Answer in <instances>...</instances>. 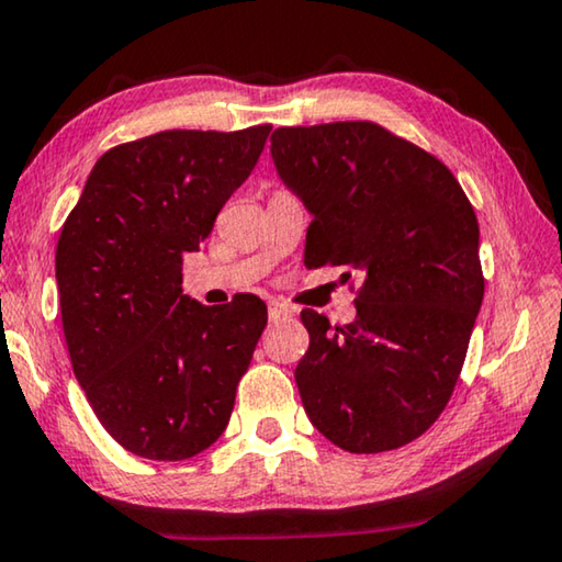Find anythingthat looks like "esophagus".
Returning <instances> with one entry per match:
<instances>
[{"instance_id": "obj_1", "label": "esophagus", "mask_w": 562, "mask_h": 562, "mask_svg": "<svg viewBox=\"0 0 562 562\" xmlns=\"http://www.w3.org/2000/svg\"><path fill=\"white\" fill-rule=\"evenodd\" d=\"M288 315H290V307H288V305L278 303V300H274V303H270V321L288 318Z\"/></svg>"}]
</instances>
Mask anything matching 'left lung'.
Segmentation results:
<instances>
[{
    "mask_svg": "<svg viewBox=\"0 0 562 562\" xmlns=\"http://www.w3.org/2000/svg\"><path fill=\"white\" fill-rule=\"evenodd\" d=\"M270 149L313 213L305 267L363 274L349 326L300 313L305 413L349 453L407 446L446 409L484 300L473 205L438 157L374 122L280 126Z\"/></svg>",
    "mask_w": 562,
    "mask_h": 562,
    "instance_id": "1",
    "label": "left lung"
}]
</instances>
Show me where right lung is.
I'll return each mask as SVG.
<instances>
[{"mask_svg":"<svg viewBox=\"0 0 562 562\" xmlns=\"http://www.w3.org/2000/svg\"><path fill=\"white\" fill-rule=\"evenodd\" d=\"M270 130H168L116 145L63 224L55 280L74 374L134 456L183 461L226 430L267 305L195 303L180 288L183 257L255 170Z\"/></svg>","mask_w":562,"mask_h":562,"instance_id":"add662e5","label":"right lung"}]
</instances>
